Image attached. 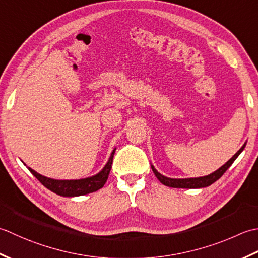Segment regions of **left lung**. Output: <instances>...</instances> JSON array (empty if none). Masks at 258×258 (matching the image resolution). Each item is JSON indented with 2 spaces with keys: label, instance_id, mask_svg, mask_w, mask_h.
<instances>
[{
  "label": "left lung",
  "instance_id": "left-lung-1",
  "mask_svg": "<svg viewBox=\"0 0 258 258\" xmlns=\"http://www.w3.org/2000/svg\"><path fill=\"white\" fill-rule=\"evenodd\" d=\"M246 146V143L243 145V147L236 152V154L230 158L224 166H222L217 169L216 171H214L213 173H210L208 176H204V177H198V178H185V179H175V178H168L162 176L161 173H159L155 169V167L151 165V169L154 171L155 176L158 178V180L162 183V185L168 186V187H172V188H204V187H208L214 183L216 180H218L220 177H222L225 171L228 169V168L232 166L233 162L236 160V158L240 155V152L244 150Z\"/></svg>",
  "mask_w": 258,
  "mask_h": 258
}]
</instances>
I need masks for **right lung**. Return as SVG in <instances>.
<instances>
[{"label": "right lung", "instance_id": "add662e5", "mask_svg": "<svg viewBox=\"0 0 258 258\" xmlns=\"http://www.w3.org/2000/svg\"><path fill=\"white\" fill-rule=\"evenodd\" d=\"M114 151L115 149H113V151L111 152V156H110L108 162L106 164V166L103 167V169L101 171L92 177L85 178V179L57 180V179H52V178L42 176L35 170L31 169L30 167H28V169L31 171V173H32L36 179L42 183V185L48 188L49 190L56 194V195L64 196V197L82 196V195H87V194L97 191L100 188H102L104 186V183H106L109 177L110 170H111Z\"/></svg>", "mask_w": 258, "mask_h": 258}]
</instances>
